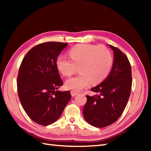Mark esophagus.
<instances>
[{"label":"esophagus","mask_w":151,"mask_h":151,"mask_svg":"<svg viewBox=\"0 0 151 151\" xmlns=\"http://www.w3.org/2000/svg\"><path fill=\"white\" fill-rule=\"evenodd\" d=\"M70 93H71L72 96H76V95H77V94H79L78 93L76 92V91H71Z\"/></svg>","instance_id":"obj_1"}]
</instances>
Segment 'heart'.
Wrapping results in <instances>:
<instances>
[{"instance_id":"b5f03b06","label":"heart","mask_w":151,"mask_h":151,"mask_svg":"<svg viewBox=\"0 0 151 151\" xmlns=\"http://www.w3.org/2000/svg\"><path fill=\"white\" fill-rule=\"evenodd\" d=\"M68 55L70 60L58 56L55 64L58 71L65 77L75 74L78 68L80 74L65 82L66 88L74 91L86 88L91 83H101L106 78L113 66L112 54L104 45H79L71 48Z\"/></svg>"}]
</instances>
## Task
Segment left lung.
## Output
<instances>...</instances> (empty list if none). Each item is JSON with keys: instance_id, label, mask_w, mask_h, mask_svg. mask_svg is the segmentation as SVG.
Returning a JSON list of instances; mask_svg holds the SVG:
<instances>
[{"instance_id": "1", "label": "left lung", "mask_w": 151, "mask_h": 151, "mask_svg": "<svg viewBox=\"0 0 151 151\" xmlns=\"http://www.w3.org/2000/svg\"><path fill=\"white\" fill-rule=\"evenodd\" d=\"M113 50L111 70L101 84L91 88L96 94L87 95L83 116L90 125L103 128L111 125L120 117L127 106L132 89V69L127 57L109 45Z\"/></svg>"}]
</instances>
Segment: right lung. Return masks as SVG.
Listing matches in <instances>:
<instances>
[{"instance_id": "1", "label": "right lung", "mask_w": 151, "mask_h": 151, "mask_svg": "<svg viewBox=\"0 0 151 151\" xmlns=\"http://www.w3.org/2000/svg\"><path fill=\"white\" fill-rule=\"evenodd\" d=\"M68 43L49 42L37 45L26 53L17 78L19 98L27 115L38 124L49 125L60 116L71 98L63 85L56 60Z\"/></svg>"}]
</instances>
